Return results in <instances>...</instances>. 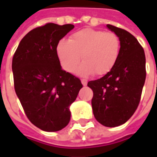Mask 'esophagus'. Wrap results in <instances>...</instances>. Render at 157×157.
Wrapping results in <instances>:
<instances>
[{
    "label": "esophagus",
    "mask_w": 157,
    "mask_h": 157,
    "mask_svg": "<svg viewBox=\"0 0 157 157\" xmlns=\"http://www.w3.org/2000/svg\"><path fill=\"white\" fill-rule=\"evenodd\" d=\"M81 83L84 86H86L87 85V80H86V79H81Z\"/></svg>",
    "instance_id": "1"
}]
</instances>
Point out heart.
I'll list each match as a JSON object with an SVG mask.
<instances>
[{
    "label": "heart",
    "instance_id": "b5f03b06",
    "mask_svg": "<svg viewBox=\"0 0 157 157\" xmlns=\"http://www.w3.org/2000/svg\"><path fill=\"white\" fill-rule=\"evenodd\" d=\"M60 64L67 72H73L80 60L78 72L103 76L113 69L121 53V40L113 32L84 29L73 33L69 41L61 39L56 47Z\"/></svg>",
    "mask_w": 157,
    "mask_h": 157
}]
</instances>
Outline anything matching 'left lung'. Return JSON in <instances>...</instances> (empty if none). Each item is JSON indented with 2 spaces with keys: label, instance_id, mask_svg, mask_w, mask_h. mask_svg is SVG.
I'll return each instance as SVG.
<instances>
[{
  "label": "left lung",
  "instance_id": "obj_1",
  "mask_svg": "<svg viewBox=\"0 0 157 157\" xmlns=\"http://www.w3.org/2000/svg\"><path fill=\"white\" fill-rule=\"evenodd\" d=\"M106 27L121 40V53L113 69L96 80L88 82L94 92L92 106L95 119L113 128L128 121L141 100L146 78L144 50L136 37L123 29Z\"/></svg>",
  "mask_w": 157,
  "mask_h": 157
}]
</instances>
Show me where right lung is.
<instances>
[{"instance_id": "obj_1", "label": "right lung", "mask_w": 157, "mask_h": 157, "mask_svg": "<svg viewBox=\"0 0 157 157\" xmlns=\"http://www.w3.org/2000/svg\"><path fill=\"white\" fill-rule=\"evenodd\" d=\"M74 28L52 22L30 30L21 40L12 60L15 94L30 122L40 129L56 132L71 120L70 105L83 85L61 68L56 47Z\"/></svg>"}]
</instances>
